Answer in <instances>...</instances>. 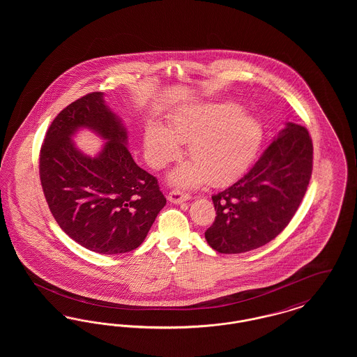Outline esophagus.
I'll use <instances>...</instances> for the list:
<instances>
[{
    "mask_svg": "<svg viewBox=\"0 0 357 357\" xmlns=\"http://www.w3.org/2000/svg\"><path fill=\"white\" fill-rule=\"evenodd\" d=\"M188 199H190V195L187 192L179 191V190H172L169 194V201L172 204H182V202H186Z\"/></svg>",
    "mask_w": 357,
    "mask_h": 357,
    "instance_id": "obj_1",
    "label": "esophagus"
}]
</instances>
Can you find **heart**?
Segmentation results:
<instances>
[{
  "label": "heart",
  "instance_id": "heart-1",
  "mask_svg": "<svg viewBox=\"0 0 357 357\" xmlns=\"http://www.w3.org/2000/svg\"><path fill=\"white\" fill-rule=\"evenodd\" d=\"M262 124L242 112L234 102H199L179 109L162 126L147 130L144 147L149 162L162 167L178 153V143H187L192 160L171 172L170 181L194 187L208 179L213 185L229 183L249 167L262 142Z\"/></svg>",
  "mask_w": 357,
  "mask_h": 357
}]
</instances>
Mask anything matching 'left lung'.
<instances>
[{"instance_id":"8db88e82","label":"left lung","mask_w":357,"mask_h":357,"mask_svg":"<svg viewBox=\"0 0 357 357\" xmlns=\"http://www.w3.org/2000/svg\"><path fill=\"white\" fill-rule=\"evenodd\" d=\"M313 169V144L305 127L287 123L255 166L213 195L217 217L207 243L223 255L255 250L277 237L296 214Z\"/></svg>"}]
</instances>
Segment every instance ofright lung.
<instances>
[{"instance_id":"right-lung-1","label":"right lung","mask_w":357,"mask_h":357,"mask_svg":"<svg viewBox=\"0 0 357 357\" xmlns=\"http://www.w3.org/2000/svg\"><path fill=\"white\" fill-rule=\"evenodd\" d=\"M80 128L107 142L93 158L71 142ZM127 137L102 92H92L54 118L40 151V181L52 215L73 241L100 255L140 246L166 204L156 178L132 159Z\"/></svg>"}]
</instances>
